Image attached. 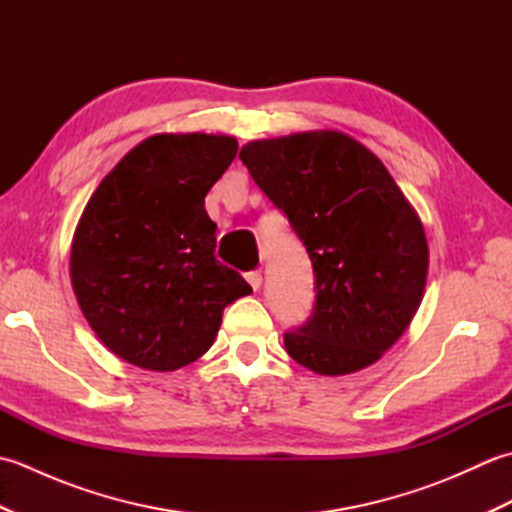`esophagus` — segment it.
Here are the masks:
<instances>
[{
    "instance_id": "34e87169",
    "label": "esophagus",
    "mask_w": 512,
    "mask_h": 512,
    "mask_svg": "<svg viewBox=\"0 0 512 512\" xmlns=\"http://www.w3.org/2000/svg\"><path fill=\"white\" fill-rule=\"evenodd\" d=\"M246 281L250 284V288L257 292L259 288H262V273H259V270H253V273L246 275Z\"/></svg>"
}]
</instances>
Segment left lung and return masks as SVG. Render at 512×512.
<instances>
[{
  "label": "left lung",
  "mask_w": 512,
  "mask_h": 512,
  "mask_svg": "<svg viewBox=\"0 0 512 512\" xmlns=\"http://www.w3.org/2000/svg\"><path fill=\"white\" fill-rule=\"evenodd\" d=\"M250 176L288 215L314 268L312 317L286 352L321 376L376 363L416 317L429 244L411 202L365 145L336 129L253 140Z\"/></svg>",
  "instance_id": "8db88e82"
}]
</instances>
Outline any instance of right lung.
Returning <instances> with one entry per match:
<instances>
[{"instance_id": "add662e5", "label": "right lung", "mask_w": 512, "mask_h": 512, "mask_svg": "<svg viewBox=\"0 0 512 512\" xmlns=\"http://www.w3.org/2000/svg\"><path fill=\"white\" fill-rule=\"evenodd\" d=\"M237 154L226 134H156L107 173L76 224L70 279L85 321L129 365L173 372L209 350L250 286L215 259L204 198Z\"/></svg>"}]
</instances>
